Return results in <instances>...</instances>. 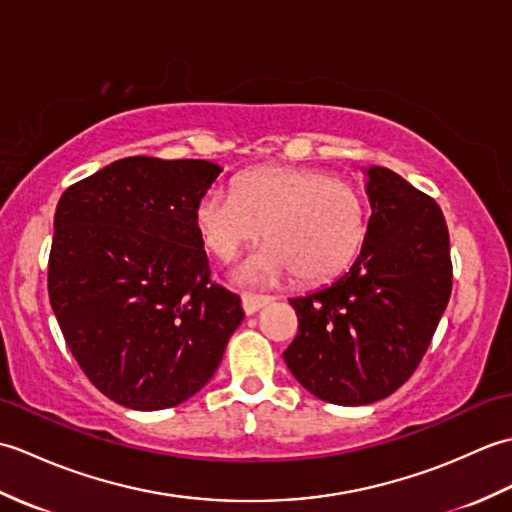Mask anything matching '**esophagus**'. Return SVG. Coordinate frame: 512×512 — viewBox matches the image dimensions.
<instances>
[{"label": "esophagus", "mask_w": 512, "mask_h": 512, "mask_svg": "<svg viewBox=\"0 0 512 512\" xmlns=\"http://www.w3.org/2000/svg\"><path fill=\"white\" fill-rule=\"evenodd\" d=\"M273 299L275 297H270V295H242V308L246 314H255L264 306H268Z\"/></svg>", "instance_id": "34e87169"}]
</instances>
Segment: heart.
Here are the masks:
<instances>
[{
    "mask_svg": "<svg viewBox=\"0 0 512 512\" xmlns=\"http://www.w3.org/2000/svg\"><path fill=\"white\" fill-rule=\"evenodd\" d=\"M202 244L222 262L264 235L268 246L237 270L242 281L297 273L303 284L328 281L350 266L367 237L369 211L354 184L332 173L264 167L239 178L233 193L211 189L195 206Z\"/></svg>",
    "mask_w": 512,
    "mask_h": 512,
    "instance_id": "obj_1",
    "label": "heart"
}]
</instances>
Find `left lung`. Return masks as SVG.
Wrapping results in <instances>:
<instances>
[{"label": "left lung", "instance_id": "left-lung-1", "mask_svg": "<svg viewBox=\"0 0 512 512\" xmlns=\"http://www.w3.org/2000/svg\"><path fill=\"white\" fill-rule=\"evenodd\" d=\"M367 237L352 268L290 299L299 319L284 361L310 394L369 405L416 372L453 284L447 222L436 200L385 167H369Z\"/></svg>", "mask_w": 512, "mask_h": 512}]
</instances>
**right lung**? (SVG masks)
Masks as SVG:
<instances>
[{
    "label": "right lung",
    "instance_id": "1",
    "mask_svg": "<svg viewBox=\"0 0 512 512\" xmlns=\"http://www.w3.org/2000/svg\"><path fill=\"white\" fill-rule=\"evenodd\" d=\"M222 167L129 156L65 189L48 295L92 385L129 409L176 407L209 383L244 319L211 281L195 206Z\"/></svg>",
    "mask_w": 512,
    "mask_h": 512
}]
</instances>
